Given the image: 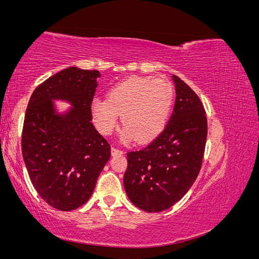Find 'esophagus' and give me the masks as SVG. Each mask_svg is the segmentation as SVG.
Instances as JSON below:
<instances>
[{
	"instance_id": "34e87169",
	"label": "esophagus",
	"mask_w": 259,
	"mask_h": 259,
	"mask_svg": "<svg viewBox=\"0 0 259 259\" xmlns=\"http://www.w3.org/2000/svg\"><path fill=\"white\" fill-rule=\"evenodd\" d=\"M123 150H121V149H117L115 147H111V153L112 155H116V154H123Z\"/></svg>"
}]
</instances>
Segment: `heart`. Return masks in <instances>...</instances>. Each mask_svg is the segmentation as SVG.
Listing matches in <instances>:
<instances>
[{"instance_id":"1","label":"heart","mask_w":259,"mask_h":259,"mask_svg":"<svg viewBox=\"0 0 259 259\" xmlns=\"http://www.w3.org/2000/svg\"><path fill=\"white\" fill-rule=\"evenodd\" d=\"M173 99V85L165 76H131L112 86L109 99L94 98L91 110L100 133L110 134L122 114L123 137L145 144L165 127Z\"/></svg>"}]
</instances>
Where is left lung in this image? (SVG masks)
<instances>
[{
  "mask_svg": "<svg viewBox=\"0 0 259 259\" xmlns=\"http://www.w3.org/2000/svg\"><path fill=\"white\" fill-rule=\"evenodd\" d=\"M176 100L165 128L145 148L127 152L124 188L132 203L149 213L173 206L190 189L202 166L207 119L193 90L173 74Z\"/></svg>",
  "mask_w": 259,
  "mask_h": 259,
  "instance_id": "8db88e82",
  "label": "left lung"
}]
</instances>
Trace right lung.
Returning <instances> with one entry per match:
<instances>
[{"instance_id": "add662e5", "label": "right lung", "mask_w": 259, "mask_h": 259, "mask_svg": "<svg viewBox=\"0 0 259 259\" xmlns=\"http://www.w3.org/2000/svg\"><path fill=\"white\" fill-rule=\"evenodd\" d=\"M97 70L70 67L41 83L26 110L21 150L31 183L41 198L59 210L83 205L110 159V145L92 123ZM53 99L74 108L56 115Z\"/></svg>"}]
</instances>
